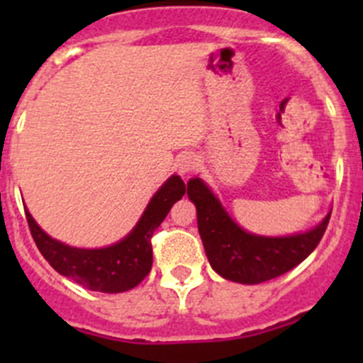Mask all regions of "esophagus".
I'll return each instance as SVG.
<instances>
[{
  "label": "esophagus",
  "mask_w": 363,
  "mask_h": 363,
  "mask_svg": "<svg viewBox=\"0 0 363 363\" xmlns=\"http://www.w3.org/2000/svg\"><path fill=\"white\" fill-rule=\"evenodd\" d=\"M199 164L200 160L195 155H191V152H186V155H182L177 160V168L181 174H191V172H195L199 168Z\"/></svg>",
  "instance_id": "1"
}]
</instances>
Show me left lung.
I'll list each match as a JSON object with an SVG mask.
<instances>
[{"label": "left lung", "mask_w": 363, "mask_h": 363, "mask_svg": "<svg viewBox=\"0 0 363 363\" xmlns=\"http://www.w3.org/2000/svg\"><path fill=\"white\" fill-rule=\"evenodd\" d=\"M188 196L196 207L199 232L208 263L225 279L258 284L291 270L320 244L330 212L307 232L284 237L256 235L237 225L200 177L189 179Z\"/></svg>", "instance_id": "8db88e82"}]
</instances>
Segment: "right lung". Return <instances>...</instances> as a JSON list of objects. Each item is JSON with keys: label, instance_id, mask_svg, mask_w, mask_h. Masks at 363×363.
Here are the masks:
<instances>
[{"label": "right lung", "instance_id": "add662e5", "mask_svg": "<svg viewBox=\"0 0 363 363\" xmlns=\"http://www.w3.org/2000/svg\"><path fill=\"white\" fill-rule=\"evenodd\" d=\"M186 193L184 181L172 175L152 195L137 225L119 242L96 250L73 247L43 232L26 208L29 230L36 247L54 270L80 286L101 294H123L142 283L152 267L151 237L163 223L172 205Z\"/></svg>", "mask_w": 363, "mask_h": 363}]
</instances>
